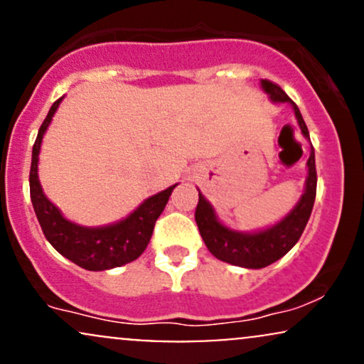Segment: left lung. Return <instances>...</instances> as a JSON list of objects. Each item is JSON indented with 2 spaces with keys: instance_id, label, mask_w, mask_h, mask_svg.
I'll return each instance as SVG.
<instances>
[{
  "instance_id": "1",
  "label": "left lung",
  "mask_w": 364,
  "mask_h": 364,
  "mask_svg": "<svg viewBox=\"0 0 364 364\" xmlns=\"http://www.w3.org/2000/svg\"><path fill=\"white\" fill-rule=\"evenodd\" d=\"M262 89L270 95L274 102H287L294 109L296 119H298L301 133L306 139H310L306 123H304L301 112L298 106L287 97L277 83L270 80H262ZM308 176L304 185V193L294 208L274 224L272 228H267L258 232H241L235 229L225 228L217 219L214 207L207 202L205 196L198 191V205L195 210V220L198 225V231L205 241L208 252L215 258L231 265L245 267V269H263L270 263L277 262L289 250L298 243L301 237L308 219H310L313 203L316 195V168H315V150L311 147L310 159L306 162Z\"/></svg>"
}]
</instances>
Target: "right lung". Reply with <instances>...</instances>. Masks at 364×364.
Segmentation results:
<instances>
[{
	"instance_id": "1",
	"label": "right lung",
	"mask_w": 364,
	"mask_h": 364,
	"mask_svg": "<svg viewBox=\"0 0 364 364\" xmlns=\"http://www.w3.org/2000/svg\"><path fill=\"white\" fill-rule=\"evenodd\" d=\"M61 101L63 97L53 104L44 123L41 124L34 149H32L31 176H28L32 205H34L37 220L43 228L46 240L63 257L77 263L82 269L94 270V272L109 270L136 260L147 248L156 220L162 214L171 193L178 185L169 186L168 190L150 196L127 219L111 225L85 228V225H78L65 219L60 208L49 202L48 196L44 195L39 176H37V162H39L43 136Z\"/></svg>"
}]
</instances>
